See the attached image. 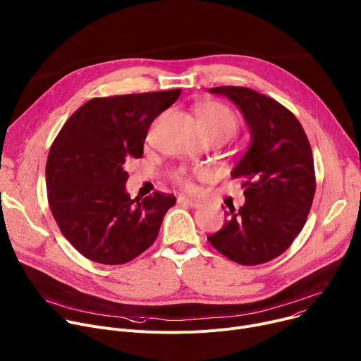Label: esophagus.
Masks as SVG:
<instances>
[{"instance_id": "34e87169", "label": "esophagus", "mask_w": 361, "mask_h": 361, "mask_svg": "<svg viewBox=\"0 0 361 361\" xmlns=\"http://www.w3.org/2000/svg\"><path fill=\"white\" fill-rule=\"evenodd\" d=\"M179 204H183V205H188L190 208H200L202 204L200 201H195V200H189V198H185V197H180L178 200Z\"/></svg>"}]
</instances>
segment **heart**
Masks as SVG:
<instances>
[{"label":"heart","mask_w":361,"mask_h":361,"mask_svg":"<svg viewBox=\"0 0 361 361\" xmlns=\"http://www.w3.org/2000/svg\"><path fill=\"white\" fill-rule=\"evenodd\" d=\"M200 128L204 137L226 135L231 137L237 130V117L233 111L221 102H204L197 109ZM180 183L185 188H192L190 182L183 176H179Z\"/></svg>","instance_id":"1"}]
</instances>
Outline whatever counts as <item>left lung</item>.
<instances>
[{"label": "left lung", "instance_id": "8db88e82", "mask_svg": "<svg viewBox=\"0 0 361 361\" xmlns=\"http://www.w3.org/2000/svg\"><path fill=\"white\" fill-rule=\"evenodd\" d=\"M209 94L237 105L250 145L231 171L244 179L245 202L226 212L224 227L208 241L238 264H262L281 256L308 218L315 195L312 150L300 123L277 101L244 87Z\"/></svg>", "mask_w": 361, "mask_h": 361}]
</instances>
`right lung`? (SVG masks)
I'll return each instance as SVG.
<instances>
[{
  "mask_svg": "<svg viewBox=\"0 0 361 361\" xmlns=\"http://www.w3.org/2000/svg\"><path fill=\"white\" fill-rule=\"evenodd\" d=\"M180 90L94 98L65 123L46 163L47 198L65 238L87 259L124 264L154 243L175 195L131 200L126 161L143 156L153 120Z\"/></svg>",
  "mask_w": 361,
  "mask_h": 361,
  "instance_id": "obj_1",
  "label": "right lung"
}]
</instances>
